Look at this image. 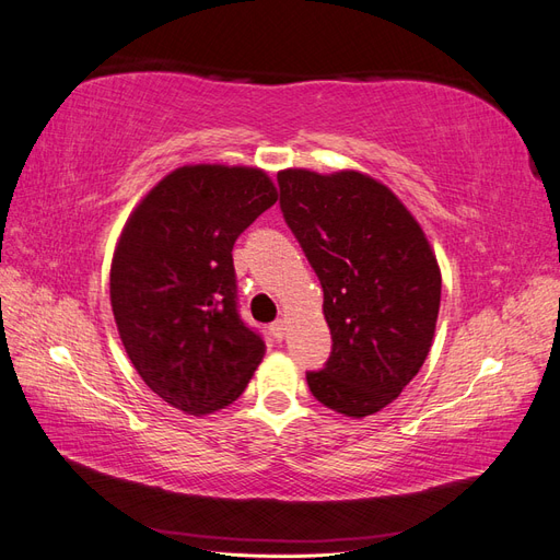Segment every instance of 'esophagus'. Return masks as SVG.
I'll use <instances>...</instances> for the list:
<instances>
[{
    "instance_id": "34e87169",
    "label": "esophagus",
    "mask_w": 560,
    "mask_h": 560,
    "mask_svg": "<svg viewBox=\"0 0 560 560\" xmlns=\"http://www.w3.org/2000/svg\"><path fill=\"white\" fill-rule=\"evenodd\" d=\"M270 334H273L278 341H282V336H284V319H276L273 325H270Z\"/></svg>"
}]
</instances>
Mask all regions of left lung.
Wrapping results in <instances>:
<instances>
[{"mask_svg":"<svg viewBox=\"0 0 560 560\" xmlns=\"http://www.w3.org/2000/svg\"><path fill=\"white\" fill-rule=\"evenodd\" d=\"M280 210L325 292L331 354L308 371L313 397L350 418L376 413L432 348L442 273L413 214L374 177L278 173Z\"/></svg>","mask_w":560,"mask_h":560,"instance_id":"8db88e82","label":"left lung"}]
</instances>
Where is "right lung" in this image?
<instances>
[{
    "instance_id": "obj_1",
    "label": "right lung",
    "mask_w": 560,
    "mask_h": 560,
    "mask_svg": "<svg viewBox=\"0 0 560 560\" xmlns=\"http://www.w3.org/2000/svg\"><path fill=\"white\" fill-rule=\"evenodd\" d=\"M278 200L245 165H184L132 210L118 238L109 296L142 381L189 416L243 395L266 343L238 313L233 245Z\"/></svg>"
}]
</instances>
